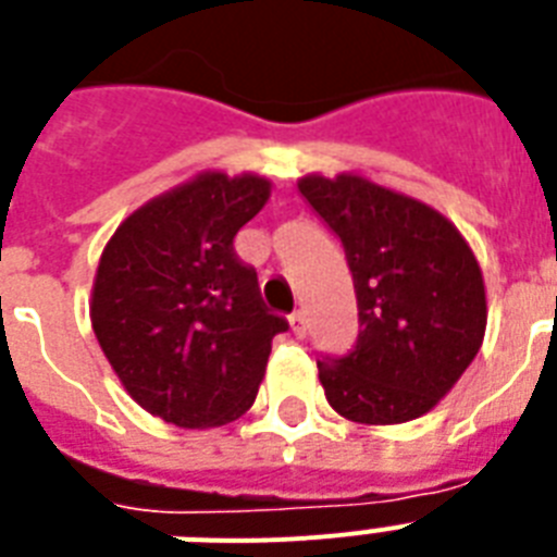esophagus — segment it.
<instances>
[{
	"label": "esophagus",
	"mask_w": 557,
	"mask_h": 557,
	"mask_svg": "<svg viewBox=\"0 0 557 557\" xmlns=\"http://www.w3.org/2000/svg\"><path fill=\"white\" fill-rule=\"evenodd\" d=\"M288 321H292V332L304 338V335H306V312H304V309H297V312L292 314Z\"/></svg>",
	"instance_id": "34e87169"
}]
</instances>
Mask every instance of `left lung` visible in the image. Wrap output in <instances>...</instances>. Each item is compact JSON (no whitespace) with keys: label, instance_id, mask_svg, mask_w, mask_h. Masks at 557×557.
<instances>
[{"label":"left lung","instance_id":"obj_1","mask_svg":"<svg viewBox=\"0 0 557 557\" xmlns=\"http://www.w3.org/2000/svg\"><path fill=\"white\" fill-rule=\"evenodd\" d=\"M297 190L335 231L356 283V349L318 361L326 401L358 424L419 419L483 347L474 251L440 210L356 173L304 176Z\"/></svg>","mask_w":557,"mask_h":557}]
</instances>
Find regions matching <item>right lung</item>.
<instances>
[{"label": "right lung", "instance_id": "1", "mask_svg": "<svg viewBox=\"0 0 557 557\" xmlns=\"http://www.w3.org/2000/svg\"><path fill=\"white\" fill-rule=\"evenodd\" d=\"M271 182L199 173L117 225L91 286V330L124 389L176 428H219L253 405L286 318L234 251Z\"/></svg>", "mask_w": 557, "mask_h": 557}]
</instances>
